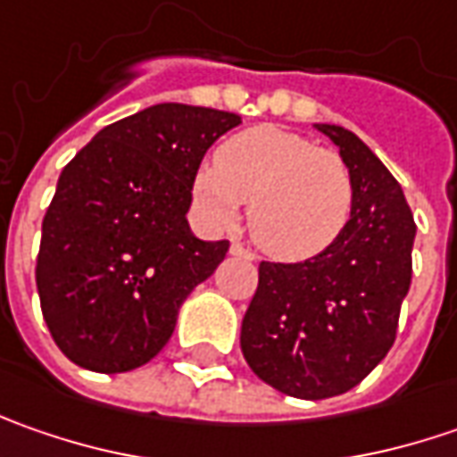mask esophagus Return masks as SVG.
Here are the masks:
<instances>
[{"label":"esophagus","mask_w":457,"mask_h":457,"mask_svg":"<svg viewBox=\"0 0 457 457\" xmlns=\"http://www.w3.org/2000/svg\"><path fill=\"white\" fill-rule=\"evenodd\" d=\"M231 254L244 256V259H249V262H252V259L256 256L252 249H246V246H241V244H231Z\"/></svg>","instance_id":"obj_1"}]
</instances>
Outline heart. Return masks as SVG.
I'll return each instance as SVG.
<instances>
[{"instance_id": "1", "label": "heart", "mask_w": 457, "mask_h": 457, "mask_svg": "<svg viewBox=\"0 0 457 457\" xmlns=\"http://www.w3.org/2000/svg\"><path fill=\"white\" fill-rule=\"evenodd\" d=\"M193 195L216 226H234L249 203V237L279 262L328 252L353 213V175L338 152L303 134L254 127L234 134L195 170Z\"/></svg>"}]
</instances>
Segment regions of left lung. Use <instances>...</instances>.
<instances>
[{
  "label": "left lung",
  "mask_w": 457,
  "mask_h": 457,
  "mask_svg": "<svg viewBox=\"0 0 457 457\" xmlns=\"http://www.w3.org/2000/svg\"><path fill=\"white\" fill-rule=\"evenodd\" d=\"M353 175V213L323 254L262 262L241 323V351L256 377L300 399L353 389L395 345L412 282V211L402 185L359 137L320 124Z\"/></svg>",
  "instance_id": "1"
}]
</instances>
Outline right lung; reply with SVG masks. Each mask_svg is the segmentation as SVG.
I'll use <instances>...</instances> for the list:
<instances>
[{
  "label": "right lung",
  "instance_id": "right-lung-1",
  "mask_svg": "<svg viewBox=\"0 0 457 457\" xmlns=\"http://www.w3.org/2000/svg\"><path fill=\"white\" fill-rule=\"evenodd\" d=\"M241 116L157 104L104 127L62 167L35 267L55 345L98 374L145 366L170 341L178 307L228 241L190 234L193 178Z\"/></svg>",
  "mask_w": 457,
  "mask_h": 457
}]
</instances>
